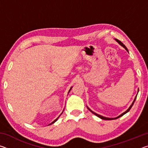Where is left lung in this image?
<instances>
[{
    "label": "left lung",
    "mask_w": 148,
    "mask_h": 148,
    "mask_svg": "<svg viewBox=\"0 0 148 148\" xmlns=\"http://www.w3.org/2000/svg\"><path fill=\"white\" fill-rule=\"evenodd\" d=\"M115 40H116V41H117V42H118V43H119V44L120 45H121V46H123V47H124V48H125V49H126L127 51H128V49H127V47H126V46H125V45H124L123 44V43H122V42H121V41H119V40H117V39H115ZM136 97H137V95H136V97H135V98H134V101H133V102H132V104L131 105V106H130V107L129 108H128V109H127V110H126V111H125V112H123V114H121V115H120V116H117V117H114V118H109V117H106L102 116H101V115H99V114H97V113H95V112H92V110H90V109L89 108H88V107H87V109H88V110H89V111H90V112H91L92 114H95V116H97V117H100V118H101V119H104V120H113V119H117V118H119V117H121V116H123V115H124V114H126V113H127V112H129V110H131V108H132V105H133V104H134V102H135V100H136Z\"/></svg>",
    "instance_id": "left-lung-1"
}]
</instances>
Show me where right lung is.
<instances>
[{
    "instance_id": "add662e5",
    "label": "right lung",
    "mask_w": 148,
    "mask_h": 148,
    "mask_svg": "<svg viewBox=\"0 0 148 148\" xmlns=\"http://www.w3.org/2000/svg\"><path fill=\"white\" fill-rule=\"evenodd\" d=\"M71 89H72V87H71V89H70V90H69V92H70V91H71ZM60 116H61V115H60ZM59 116L58 117H57V118L56 119H55V120H54V121H53V122H52V123H50L49 125H51V124H53V123H55V122H56V121H57V119H58V118H59Z\"/></svg>"
}]
</instances>
